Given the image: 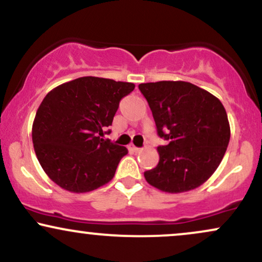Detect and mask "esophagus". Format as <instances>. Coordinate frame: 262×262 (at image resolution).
Instances as JSON below:
<instances>
[{
	"instance_id": "obj_1",
	"label": "esophagus",
	"mask_w": 262,
	"mask_h": 262,
	"mask_svg": "<svg viewBox=\"0 0 262 262\" xmlns=\"http://www.w3.org/2000/svg\"><path fill=\"white\" fill-rule=\"evenodd\" d=\"M128 149H129V151H132V152H139L141 150L140 148H137V146H134V145H129Z\"/></svg>"
}]
</instances>
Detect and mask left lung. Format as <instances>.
<instances>
[{
    "instance_id": "1",
    "label": "left lung",
    "mask_w": 262,
    "mask_h": 262,
    "mask_svg": "<svg viewBox=\"0 0 262 262\" xmlns=\"http://www.w3.org/2000/svg\"><path fill=\"white\" fill-rule=\"evenodd\" d=\"M158 135L169 141L158 146L159 164L145 171L151 186L169 193L200 187L213 175L230 139L228 116L215 96L186 81L140 83Z\"/></svg>"
}]
</instances>
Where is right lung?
I'll list each match as a JSON object with an SVG mask.
<instances>
[{"mask_svg": "<svg viewBox=\"0 0 262 262\" xmlns=\"http://www.w3.org/2000/svg\"><path fill=\"white\" fill-rule=\"evenodd\" d=\"M132 82L85 76L52 90L39 106L32 139L39 164L66 191L83 193L113 179L125 146L103 139ZM110 133V132H108Z\"/></svg>", "mask_w": 262, "mask_h": 262, "instance_id": "obj_1", "label": "right lung"}]
</instances>
